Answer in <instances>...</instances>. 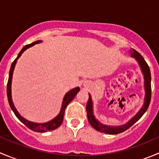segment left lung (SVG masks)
Returning a JSON list of instances; mask_svg holds the SVG:
<instances>
[{"label": "left lung", "mask_w": 159, "mask_h": 159, "mask_svg": "<svg viewBox=\"0 0 159 159\" xmlns=\"http://www.w3.org/2000/svg\"><path fill=\"white\" fill-rule=\"evenodd\" d=\"M129 53L131 55V57H134V58L138 61V62H139V65H140L141 68H142V72H143L144 78H145V103H144L143 107H142V108H141V110L139 111V113H138L137 115H134L127 124L121 126H115V127H113V126H107L101 124V123L99 122V121H98L97 120L95 119V118H94V115H93L92 102H91V95L89 94V101H88L87 105H86L88 119H89L90 125H91L94 129L97 130V131H101V132L106 133V134H116L126 131V130L129 129L130 127H131L136 121H139V120L142 118V115L145 114V112L146 111L147 109H148L149 104H150L151 96H152V88H151V72L150 69H149V66L148 65V64L146 63V61H145L144 57H142L137 51H135V50L132 48L130 50Z\"/></svg>", "instance_id": "obj_1"}]
</instances>
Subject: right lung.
<instances>
[{"mask_svg":"<svg viewBox=\"0 0 159 159\" xmlns=\"http://www.w3.org/2000/svg\"><path fill=\"white\" fill-rule=\"evenodd\" d=\"M41 42V41H34V42L31 43L30 44H27L25 45L23 48L21 49V51L19 52L18 55L17 57H16L15 60L13 61V63L11 64V66L10 68V71H9V78H8V81H7V99H8V102L9 105H10L11 108L12 109L13 111H14V115L17 116V118L25 125V126L28 128V129L32 130V131H38V132H45V131H51V130H54L59 127V126L61 125L62 121H63L64 119V115H65V108H66L67 105L73 100L74 98L75 97V95L77 94V93L80 91L79 88H75V89L70 90L69 92L65 94V98H64V101L63 103H62V106H61V109L60 113L59 115L56 117L55 118H54L51 121H48L47 123H43V124H37V123H33L30 122V121H28V120H26L25 118H24L23 117H21L20 115V114L17 112V111L16 110V108H14V105L13 104L12 100H11V80H12V75H13V71H14V66H15V64L17 62V59L20 57V56L21 55L22 53L25 51L26 49H28V48L31 47V46L34 45V44H38V43Z\"/></svg>","mask_w":159,"mask_h":159,"instance_id":"right-lung-1","label":"right lung"}]
</instances>
